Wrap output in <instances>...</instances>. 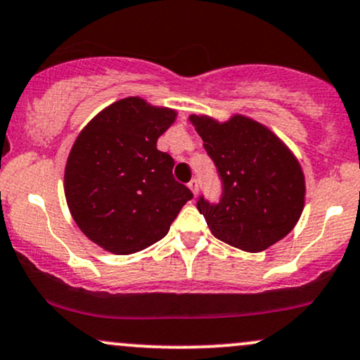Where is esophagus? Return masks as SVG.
<instances>
[{
	"label": "esophagus",
	"mask_w": 360,
	"mask_h": 360,
	"mask_svg": "<svg viewBox=\"0 0 360 360\" xmlns=\"http://www.w3.org/2000/svg\"><path fill=\"white\" fill-rule=\"evenodd\" d=\"M188 188L191 189V191H193V195H195V196L198 195V181H196V179H193L191 183L188 184Z\"/></svg>",
	"instance_id": "obj_1"
}]
</instances>
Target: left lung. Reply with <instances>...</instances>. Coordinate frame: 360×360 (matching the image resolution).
<instances>
[{"instance_id":"obj_1","label":"left lung","mask_w":360,"mask_h":360,"mask_svg":"<svg viewBox=\"0 0 360 360\" xmlns=\"http://www.w3.org/2000/svg\"><path fill=\"white\" fill-rule=\"evenodd\" d=\"M222 179V198L200 196L198 210L217 239L248 252L268 250L295 227L306 184L297 159L266 126L236 114L225 122L189 116Z\"/></svg>"}]
</instances>
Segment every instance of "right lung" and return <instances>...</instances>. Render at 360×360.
I'll use <instances>...</instances> for the list:
<instances>
[{"label":"right lung","instance_id":"obj_1","mask_svg":"<svg viewBox=\"0 0 360 360\" xmlns=\"http://www.w3.org/2000/svg\"><path fill=\"white\" fill-rule=\"evenodd\" d=\"M177 112L140 97L114 102L75 140L65 167L71 217L97 246L131 255L152 246L193 198L172 176L174 159L157 140Z\"/></svg>","mask_w":360,"mask_h":360}]
</instances>
